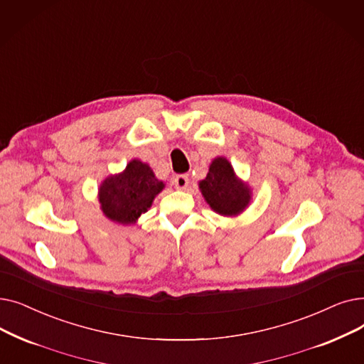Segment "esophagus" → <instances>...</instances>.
<instances>
[{
    "mask_svg": "<svg viewBox=\"0 0 364 364\" xmlns=\"http://www.w3.org/2000/svg\"><path fill=\"white\" fill-rule=\"evenodd\" d=\"M173 184H176V187L180 188V191H183V188L188 186V176H186V173H180V176L173 178Z\"/></svg>",
    "mask_w": 364,
    "mask_h": 364,
    "instance_id": "esophagus-1",
    "label": "esophagus"
}]
</instances>
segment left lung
Returning a JSON list of instances; mask_svg holds the SVG:
<instances>
[{"instance_id": "8db88e82", "label": "left lung", "mask_w": 364, "mask_h": 364, "mask_svg": "<svg viewBox=\"0 0 364 364\" xmlns=\"http://www.w3.org/2000/svg\"><path fill=\"white\" fill-rule=\"evenodd\" d=\"M199 188L210 207L223 215L241 213L250 202V188L236 180L232 165L225 157L213 161L207 178L199 183Z\"/></svg>"}]
</instances>
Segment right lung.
<instances>
[{"label": "right lung", "instance_id": "1", "mask_svg": "<svg viewBox=\"0 0 364 364\" xmlns=\"http://www.w3.org/2000/svg\"><path fill=\"white\" fill-rule=\"evenodd\" d=\"M164 187L165 184L154 177L149 165L134 159L122 173L108 177L102 183L100 187L101 208L117 223H135Z\"/></svg>", "mask_w": 364, "mask_h": 364}]
</instances>
